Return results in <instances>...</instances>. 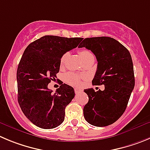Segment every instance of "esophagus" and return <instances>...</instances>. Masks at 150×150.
Returning <instances> with one entry per match:
<instances>
[{
  "label": "esophagus",
  "instance_id": "obj_1",
  "mask_svg": "<svg viewBox=\"0 0 150 150\" xmlns=\"http://www.w3.org/2000/svg\"><path fill=\"white\" fill-rule=\"evenodd\" d=\"M83 92V90L81 89H78V88H75V92L76 93V94H78V93H80V92Z\"/></svg>",
  "mask_w": 150,
  "mask_h": 150
}]
</instances>
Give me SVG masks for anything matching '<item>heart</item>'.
<instances>
[{
	"label": "heart",
	"mask_w": 150,
	"mask_h": 150,
	"mask_svg": "<svg viewBox=\"0 0 150 150\" xmlns=\"http://www.w3.org/2000/svg\"><path fill=\"white\" fill-rule=\"evenodd\" d=\"M78 54H79L80 58H81V59L82 60V61H84L85 60H86L87 58L93 56L92 53H91L89 50H85V49L80 50V51L78 52ZM67 54H64V55L61 57V64L64 62V60H65L66 57H67ZM65 78H66V81L71 85H73V86H79V85L81 84V77L75 73L69 72V73L67 74Z\"/></svg>",
	"instance_id": "heart-1"
}]
</instances>
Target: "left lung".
Returning a JSON list of instances; mask_svg holds the SVG:
<instances>
[{
    "label": "left lung",
    "instance_id": "obj_1",
    "mask_svg": "<svg viewBox=\"0 0 150 150\" xmlns=\"http://www.w3.org/2000/svg\"><path fill=\"white\" fill-rule=\"evenodd\" d=\"M96 55L97 71L92 85H104V90L85 89L89 101L83 107V116L89 124L106 127L115 122L125 111L135 86L131 54L127 48L110 37L85 38L78 46Z\"/></svg>",
    "mask_w": 150,
    "mask_h": 150
}]
</instances>
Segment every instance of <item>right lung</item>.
Returning a JSON list of instances; mask_svg holds the SVG:
<instances>
[{
    "mask_svg": "<svg viewBox=\"0 0 150 150\" xmlns=\"http://www.w3.org/2000/svg\"><path fill=\"white\" fill-rule=\"evenodd\" d=\"M82 40L43 36L31 43L22 55L17 70L18 100L26 117L40 128H55L64 121L66 107L75 97L74 89L61 83L52 93L48 84L59 72L61 57Z\"/></svg>",
    "mask_w": 150,
    "mask_h": 150,
    "instance_id": "add662e5",
    "label": "right lung"
}]
</instances>
